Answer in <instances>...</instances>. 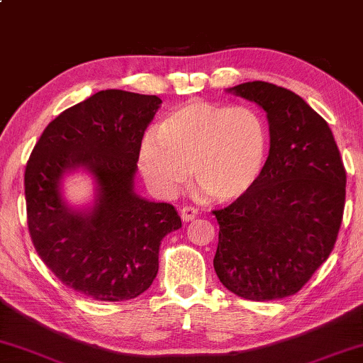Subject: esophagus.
I'll use <instances>...</instances> for the list:
<instances>
[{
    "label": "esophagus",
    "instance_id": "1",
    "mask_svg": "<svg viewBox=\"0 0 363 363\" xmlns=\"http://www.w3.org/2000/svg\"><path fill=\"white\" fill-rule=\"evenodd\" d=\"M181 218H182V222H191V220H194L196 216H198V210H196V208H193V206H182L181 208Z\"/></svg>",
    "mask_w": 363,
    "mask_h": 363
}]
</instances>
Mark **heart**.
I'll list each match as a JSON object with an SVG mask.
<instances>
[{"label":"heart","mask_w":363,"mask_h":363,"mask_svg":"<svg viewBox=\"0 0 363 363\" xmlns=\"http://www.w3.org/2000/svg\"><path fill=\"white\" fill-rule=\"evenodd\" d=\"M268 152L264 121L249 107L205 101L170 111L141 141L138 165L148 186L172 198L189 181L215 201H235L254 186Z\"/></svg>","instance_id":"1"}]
</instances>
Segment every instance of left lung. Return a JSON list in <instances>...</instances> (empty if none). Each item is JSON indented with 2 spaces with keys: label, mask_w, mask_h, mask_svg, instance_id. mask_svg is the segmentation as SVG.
Wrapping results in <instances>:
<instances>
[{
  "label": "left lung",
  "mask_w": 363,
  "mask_h": 363,
  "mask_svg": "<svg viewBox=\"0 0 363 363\" xmlns=\"http://www.w3.org/2000/svg\"><path fill=\"white\" fill-rule=\"evenodd\" d=\"M228 91L266 112L269 155L251 189L213 211L220 225L216 277L247 301L289 297L335 247L347 172L328 123L297 94L268 82Z\"/></svg>",
  "instance_id": "left-lung-1"
}]
</instances>
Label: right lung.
Masks as SVG:
<instances>
[{
    "label": "right lung",
    "instance_id": "1",
    "mask_svg": "<svg viewBox=\"0 0 363 363\" xmlns=\"http://www.w3.org/2000/svg\"><path fill=\"white\" fill-rule=\"evenodd\" d=\"M160 104L157 95L97 91L51 121L27 162L32 244L57 280L95 301H129L148 290L162 239L182 225L172 205L135 193L141 140ZM77 168L98 186L85 211L60 194L62 177Z\"/></svg>",
    "mask_w": 363,
    "mask_h": 363
}]
</instances>
